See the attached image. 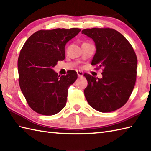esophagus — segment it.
<instances>
[{"label":"esophagus","mask_w":151,"mask_h":151,"mask_svg":"<svg viewBox=\"0 0 151 151\" xmlns=\"http://www.w3.org/2000/svg\"><path fill=\"white\" fill-rule=\"evenodd\" d=\"M76 73H77V75H78V76L80 78H81L83 76V75H84V73H83L82 71H81V70H77L76 71Z\"/></svg>","instance_id":"1"}]
</instances>
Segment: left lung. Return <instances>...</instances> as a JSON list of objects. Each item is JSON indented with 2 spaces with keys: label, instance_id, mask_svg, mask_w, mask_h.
Here are the masks:
<instances>
[{
  "label": "left lung",
  "instance_id": "left-lung-1",
  "mask_svg": "<svg viewBox=\"0 0 151 151\" xmlns=\"http://www.w3.org/2000/svg\"><path fill=\"white\" fill-rule=\"evenodd\" d=\"M96 47L91 65L102 67V78L89 74L84 95L89 104L99 111L117 110L129 100L135 86L137 60L132 45L123 35L111 28L84 29Z\"/></svg>",
  "mask_w": 151,
  "mask_h": 151
}]
</instances>
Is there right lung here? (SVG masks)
I'll return each mask as SVG.
<instances>
[{
	"label": "right lung",
	"mask_w": 151,
	"mask_h": 151,
	"mask_svg": "<svg viewBox=\"0 0 151 151\" xmlns=\"http://www.w3.org/2000/svg\"><path fill=\"white\" fill-rule=\"evenodd\" d=\"M79 28L39 30L28 38L18 58L19 82L28 105L37 113L52 115L65 107L68 88L77 79L70 70L60 75L53 68L65 59V47Z\"/></svg>",
	"instance_id": "1"
}]
</instances>
